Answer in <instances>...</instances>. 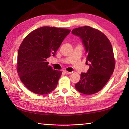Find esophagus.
I'll list each match as a JSON object with an SVG mask.
<instances>
[{
  "label": "esophagus",
  "mask_w": 129,
  "mask_h": 129,
  "mask_svg": "<svg viewBox=\"0 0 129 129\" xmlns=\"http://www.w3.org/2000/svg\"><path fill=\"white\" fill-rule=\"evenodd\" d=\"M63 72H64L65 74H71L72 73V72H68V71H67V70H64L63 71Z\"/></svg>",
  "instance_id": "1"
}]
</instances>
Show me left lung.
Instances as JSON below:
<instances>
[{
  "mask_svg": "<svg viewBox=\"0 0 129 129\" xmlns=\"http://www.w3.org/2000/svg\"><path fill=\"white\" fill-rule=\"evenodd\" d=\"M72 33L81 39L86 62H90L87 73H81L75 89L83 94H95L105 85L114 72L115 61L113 47L105 34L90 26L76 28Z\"/></svg>",
  "mask_w": 129,
  "mask_h": 129,
  "instance_id": "8db88e82",
  "label": "left lung"
}]
</instances>
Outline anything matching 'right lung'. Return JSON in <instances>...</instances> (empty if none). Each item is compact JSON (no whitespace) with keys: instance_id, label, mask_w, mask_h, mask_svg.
Here are the masks:
<instances>
[{"instance_id":"add662e5","label":"right lung","mask_w":129,"mask_h":129,"mask_svg":"<svg viewBox=\"0 0 129 129\" xmlns=\"http://www.w3.org/2000/svg\"><path fill=\"white\" fill-rule=\"evenodd\" d=\"M70 30L43 26L24 38L19 48L17 72L27 89L44 95L56 88L62 72L54 70L46 59L54 56Z\"/></svg>"}]
</instances>
